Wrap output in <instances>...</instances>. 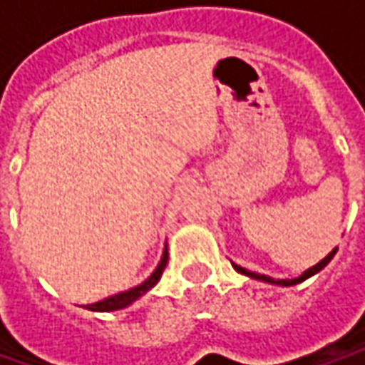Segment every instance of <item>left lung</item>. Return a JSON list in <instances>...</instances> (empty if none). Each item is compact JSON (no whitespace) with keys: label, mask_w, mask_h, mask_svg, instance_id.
I'll list each match as a JSON object with an SVG mask.
<instances>
[{"label":"left lung","mask_w":365,"mask_h":365,"mask_svg":"<svg viewBox=\"0 0 365 365\" xmlns=\"http://www.w3.org/2000/svg\"><path fill=\"white\" fill-rule=\"evenodd\" d=\"M335 252H337V247L333 250V252H329L325 258L321 259L319 264H315L313 268H309L307 272H302L299 278H288V280H274V278H270V276H264V274H256V272H250V270H245V268H242V266H237V264H233V268L237 270V272L245 274V276H252V278H258V280H264V282H270V284H280V287H292V284H299V282H302V280H307L309 276H313V274H317L319 270H323L327 264L331 262V258L335 256Z\"/></svg>","instance_id":"left-lung-1"}]
</instances>
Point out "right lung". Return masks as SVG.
I'll return each instance as SVG.
<instances>
[{"mask_svg":"<svg viewBox=\"0 0 365 365\" xmlns=\"http://www.w3.org/2000/svg\"><path fill=\"white\" fill-rule=\"evenodd\" d=\"M166 262H168V247H164V254H162L160 264H158V268L152 272V276L144 280L140 287L130 288V290H125V292H120V294H113V297H109L106 301H99V302H93V304H87V309L89 311H118V309H123V307H128V304H132L135 299H140L142 294H146L150 288L154 287L158 280H160L162 272H164V268H166Z\"/></svg>","mask_w":365,"mask_h":365,"instance_id":"obj_1","label":"right lung"}]
</instances>
